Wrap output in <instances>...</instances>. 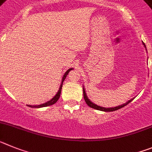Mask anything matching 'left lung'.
<instances>
[{
  "mask_svg": "<svg viewBox=\"0 0 152 152\" xmlns=\"http://www.w3.org/2000/svg\"><path fill=\"white\" fill-rule=\"evenodd\" d=\"M143 44L145 45V43H143ZM83 97H84V99H85L86 102V104L88 105H89V107L92 108V109H97V110L104 111V112H113V111L118 110V109H122V107L125 106V105H128V104H129V102H131L132 101V99H130L129 102H127L126 103L123 104V105H118V106H116V107H114V108H104V107H101V106H99V105H96V104H94V103H93V102H91L90 100H89V99H88V97H87L86 93V91H85V89H84V88H83Z\"/></svg>",
  "mask_w": 152,
  "mask_h": 152,
  "instance_id": "1",
  "label": "left lung"
}]
</instances>
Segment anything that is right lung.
Wrapping results in <instances>:
<instances>
[{"mask_svg": "<svg viewBox=\"0 0 152 152\" xmlns=\"http://www.w3.org/2000/svg\"><path fill=\"white\" fill-rule=\"evenodd\" d=\"M72 69H69L66 72V73L64 74V76H63V81H62V83L61 85H60V89H59V91H58V92L56 93V95L55 96H54L53 98L51 100H50V101L47 102L46 103H43V104H41V105H29V107H31V108H41V107H46V106H49V105H53L54 103H56V102L58 101V99H59V98H60V93H61V89H62V87H63V81L65 80L66 77V76L68 75V73L69 72V71L71 70Z\"/></svg>", "mask_w": 152, "mask_h": 152, "instance_id": "1", "label": "right lung"}]
</instances>
